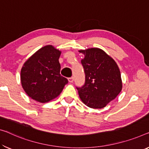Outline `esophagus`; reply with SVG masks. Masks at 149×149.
Instances as JSON below:
<instances>
[{"label": "esophagus", "mask_w": 149, "mask_h": 149, "mask_svg": "<svg viewBox=\"0 0 149 149\" xmlns=\"http://www.w3.org/2000/svg\"><path fill=\"white\" fill-rule=\"evenodd\" d=\"M68 81L69 82H72L74 81V77H70V78H68Z\"/></svg>", "instance_id": "1"}]
</instances>
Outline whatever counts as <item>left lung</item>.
<instances>
[{
    "mask_svg": "<svg viewBox=\"0 0 149 149\" xmlns=\"http://www.w3.org/2000/svg\"><path fill=\"white\" fill-rule=\"evenodd\" d=\"M79 52L84 55L81 63L85 74L84 84L77 87L79 97L90 108H103L122 90L119 68L102 49L91 48Z\"/></svg>",
    "mask_w": 149,
    "mask_h": 149,
    "instance_id": "left-lung-1",
    "label": "left lung"
}]
</instances>
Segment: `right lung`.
Returning <instances> with one entry per match:
<instances>
[{"mask_svg": "<svg viewBox=\"0 0 149 149\" xmlns=\"http://www.w3.org/2000/svg\"><path fill=\"white\" fill-rule=\"evenodd\" d=\"M61 51L52 45L38 50L24 63L20 71L22 86L29 97L45 103L56 98L68 83L60 74Z\"/></svg>", "mask_w": 149, "mask_h": 149, "instance_id": "add662e5", "label": "right lung"}]
</instances>
